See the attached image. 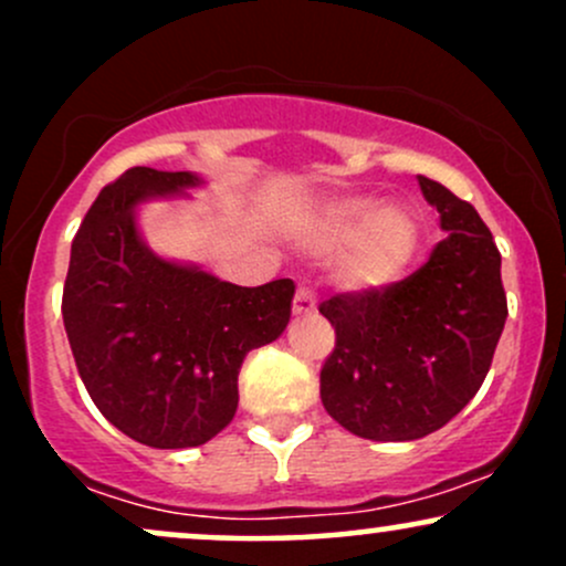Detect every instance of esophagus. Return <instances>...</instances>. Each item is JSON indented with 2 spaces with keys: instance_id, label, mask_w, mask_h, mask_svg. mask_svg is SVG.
Here are the masks:
<instances>
[{
  "instance_id": "obj_1",
  "label": "esophagus",
  "mask_w": 566,
  "mask_h": 566,
  "mask_svg": "<svg viewBox=\"0 0 566 566\" xmlns=\"http://www.w3.org/2000/svg\"><path fill=\"white\" fill-rule=\"evenodd\" d=\"M292 311H295V316H305V314H314L316 311V297L311 287H305L301 284L295 292V301H292Z\"/></svg>"
}]
</instances>
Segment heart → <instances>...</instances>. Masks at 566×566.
Segmentation results:
<instances>
[{"label": "heart", "mask_w": 566, "mask_h": 566, "mask_svg": "<svg viewBox=\"0 0 566 566\" xmlns=\"http://www.w3.org/2000/svg\"><path fill=\"white\" fill-rule=\"evenodd\" d=\"M420 229L401 205L375 207L373 199L340 201L311 233L316 252H337L335 276L348 290H378L396 282L418 250Z\"/></svg>", "instance_id": "heart-1"}]
</instances>
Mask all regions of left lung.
<instances>
[{
    "label": "left lung",
    "mask_w": 566,
    "mask_h": 566,
    "mask_svg": "<svg viewBox=\"0 0 566 566\" xmlns=\"http://www.w3.org/2000/svg\"><path fill=\"white\" fill-rule=\"evenodd\" d=\"M447 237L415 274L319 305L335 348L319 375L322 405L346 431L412 441L439 431L490 373L509 303L500 252L469 201L418 175Z\"/></svg>",
    "instance_id": "left-lung-1"
}]
</instances>
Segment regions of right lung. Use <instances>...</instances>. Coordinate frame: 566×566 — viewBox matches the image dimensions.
I'll use <instances>...</instances> for the list:
<instances>
[{
	"label": "right lung",
	"mask_w": 566,
	"mask_h": 566,
	"mask_svg": "<svg viewBox=\"0 0 566 566\" xmlns=\"http://www.w3.org/2000/svg\"><path fill=\"white\" fill-rule=\"evenodd\" d=\"M188 186L197 175L151 167L103 186L63 284V324L90 399L157 450L199 447L231 423L244 356L284 333L295 295L292 279L239 287L143 244L135 207Z\"/></svg>",
	"instance_id": "right-lung-1"
}]
</instances>
